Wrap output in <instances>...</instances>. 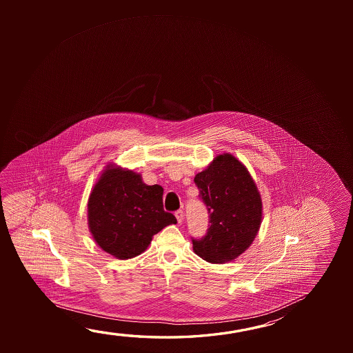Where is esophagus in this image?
Here are the masks:
<instances>
[{
  "mask_svg": "<svg viewBox=\"0 0 353 353\" xmlns=\"http://www.w3.org/2000/svg\"><path fill=\"white\" fill-rule=\"evenodd\" d=\"M174 215H176V219L179 221V224H182L183 219H185V214H183V212H182V210H177V212L174 213Z\"/></svg>",
  "mask_w": 353,
  "mask_h": 353,
  "instance_id": "obj_1",
  "label": "esophagus"
}]
</instances>
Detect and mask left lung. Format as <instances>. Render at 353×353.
Wrapping results in <instances>:
<instances>
[{
  "instance_id": "left-lung-1",
  "label": "left lung",
  "mask_w": 353,
  "mask_h": 353,
  "mask_svg": "<svg viewBox=\"0 0 353 353\" xmlns=\"http://www.w3.org/2000/svg\"><path fill=\"white\" fill-rule=\"evenodd\" d=\"M207 205V235L192 240L193 251L210 263H226L249 249L262 223V199L249 170L224 152L194 177Z\"/></svg>"
}]
</instances>
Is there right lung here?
Returning <instances> with one entry per match:
<instances>
[{"mask_svg": "<svg viewBox=\"0 0 353 353\" xmlns=\"http://www.w3.org/2000/svg\"><path fill=\"white\" fill-rule=\"evenodd\" d=\"M163 188L145 185L141 174L107 165L87 203V221L93 240L107 254L128 260L144 252L152 236L176 224L163 210Z\"/></svg>", "mask_w": 353, "mask_h": 353, "instance_id": "right-lung-1", "label": "right lung"}]
</instances>
